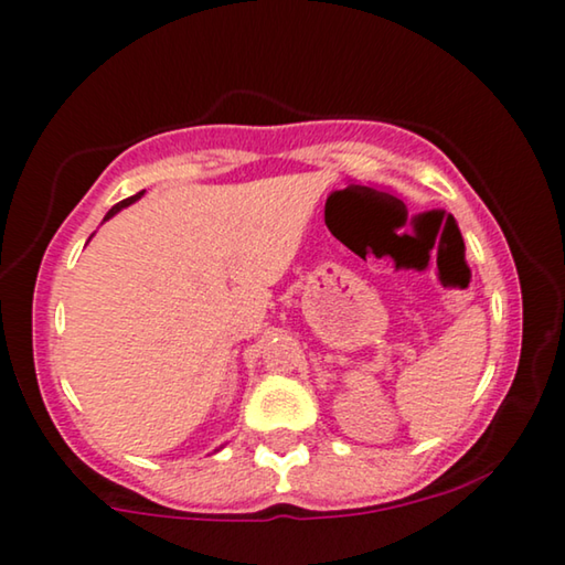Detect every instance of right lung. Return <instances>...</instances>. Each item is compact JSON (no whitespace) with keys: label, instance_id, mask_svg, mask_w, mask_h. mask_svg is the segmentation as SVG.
<instances>
[{"label":"right lung","instance_id":"add662e5","mask_svg":"<svg viewBox=\"0 0 565 565\" xmlns=\"http://www.w3.org/2000/svg\"><path fill=\"white\" fill-rule=\"evenodd\" d=\"M141 195H145V192H137V195H131V198H126V200H121V202H116V205L111 207V210H108V213H106V217H104V221H108V217H114L116 213H121V210L124 207H129L131 205V202H137Z\"/></svg>","mask_w":565,"mask_h":565}]
</instances>
